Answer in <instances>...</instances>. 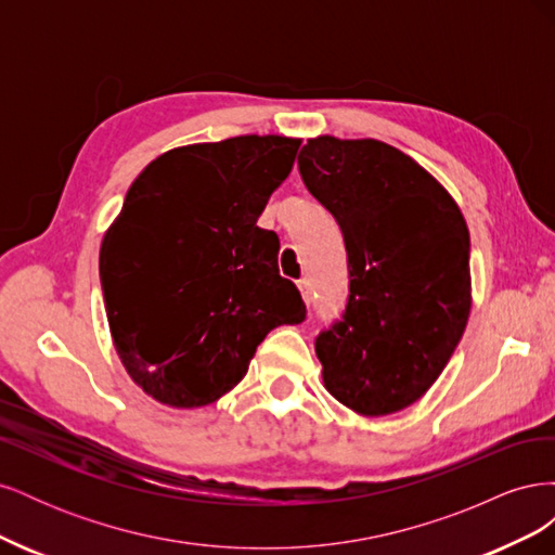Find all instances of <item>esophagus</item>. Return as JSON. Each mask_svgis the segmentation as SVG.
I'll use <instances>...</instances> for the list:
<instances>
[{"label": "esophagus", "instance_id": "1", "mask_svg": "<svg viewBox=\"0 0 555 555\" xmlns=\"http://www.w3.org/2000/svg\"><path fill=\"white\" fill-rule=\"evenodd\" d=\"M298 289H300V296H304L306 304L310 306L312 304V284H310V280H300Z\"/></svg>", "mask_w": 555, "mask_h": 555}]
</instances>
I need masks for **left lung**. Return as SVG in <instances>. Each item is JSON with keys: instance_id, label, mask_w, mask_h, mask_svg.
<instances>
[{"instance_id": "left-lung-1", "label": "left lung", "mask_w": 555, "mask_h": 555, "mask_svg": "<svg viewBox=\"0 0 555 555\" xmlns=\"http://www.w3.org/2000/svg\"><path fill=\"white\" fill-rule=\"evenodd\" d=\"M298 171L347 249L343 319L314 340L326 391L363 416L405 410L444 371L473 306L463 212L424 166L375 139H310Z\"/></svg>"}]
</instances>
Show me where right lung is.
<instances>
[{
  "instance_id": "add662e5",
  "label": "right lung",
  "mask_w": 555,
  "mask_h": 555,
  "mask_svg": "<svg viewBox=\"0 0 555 555\" xmlns=\"http://www.w3.org/2000/svg\"><path fill=\"white\" fill-rule=\"evenodd\" d=\"M298 145L251 133L173 147L131 182L99 278L117 357L164 405H210L268 333L306 319L278 271V236L257 227Z\"/></svg>"
}]
</instances>
